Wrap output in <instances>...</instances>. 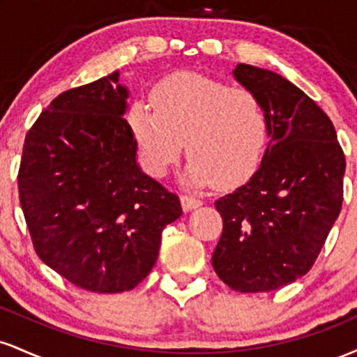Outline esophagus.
I'll list each match as a JSON object with an SVG mask.
<instances>
[{
  "mask_svg": "<svg viewBox=\"0 0 357 357\" xmlns=\"http://www.w3.org/2000/svg\"><path fill=\"white\" fill-rule=\"evenodd\" d=\"M202 204H203L202 199H196V198H192V196H181V206L184 211L196 210V208H199Z\"/></svg>",
  "mask_w": 357,
  "mask_h": 357,
  "instance_id": "1",
  "label": "esophagus"
}]
</instances>
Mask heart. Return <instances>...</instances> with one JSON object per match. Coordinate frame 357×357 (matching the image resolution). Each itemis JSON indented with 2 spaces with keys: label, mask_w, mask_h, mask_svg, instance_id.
Segmentation results:
<instances>
[{
  "label": "heart",
  "mask_w": 357,
  "mask_h": 357,
  "mask_svg": "<svg viewBox=\"0 0 357 357\" xmlns=\"http://www.w3.org/2000/svg\"><path fill=\"white\" fill-rule=\"evenodd\" d=\"M152 105L134 102L127 124L142 166L161 178L183 153L190 155L184 181L192 188L238 186L255 173L268 139L267 114L247 89L198 73L159 82Z\"/></svg>",
  "instance_id": "1"
}]
</instances>
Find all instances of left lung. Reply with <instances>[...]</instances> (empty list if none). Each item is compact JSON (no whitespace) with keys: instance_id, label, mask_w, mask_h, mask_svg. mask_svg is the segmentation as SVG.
Wrapping results in <instances>:
<instances>
[{"instance_id":"obj_1","label":"left lung","mask_w":357,"mask_h":357,"mask_svg":"<svg viewBox=\"0 0 357 357\" xmlns=\"http://www.w3.org/2000/svg\"><path fill=\"white\" fill-rule=\"evenodd\" d=\"M233 77L260 100L270 141L252 178L215 203L223 233L211 261L236 292H268L314 265L341 211L346 159L331 119L292 82L247 63Z\"/></svg>"}]
</instances>
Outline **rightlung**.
Here are the masks:
<instances>
[{
  "mask_svg": "<svg viewBox=\"0 0 357 357\" xmlns=\"http://www.w3.org/2000/svg\"><path fill=\"white\" fill-rule=\"evenodd\" d=\"M119 70L67 90L40 114L23 147L20 203L35 250L73 285L132 290L153 270L178 196L137 162Z\"/></svg>",
  "mask_w": 357,
  "mask_h": 357,
  "instance_id": "obj_1",
  "label": "right lung"
}]
</instances>
